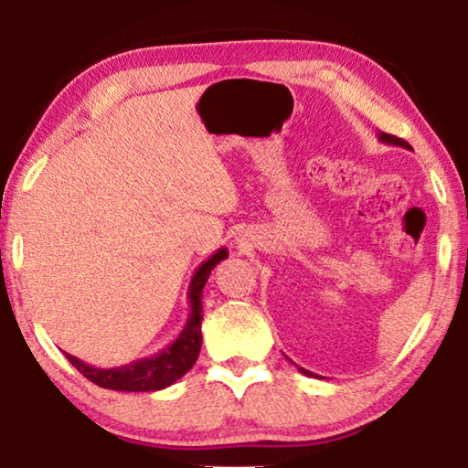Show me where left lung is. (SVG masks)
I'll list each match as a JSON object with an SVG mask.
<instances>
[{"instance_id": "obj_1", "label": "left lung", "mask_w": 468, "mask_h": 468, "mask_svg": "<svg viewBox=\"0 0 468 468\" xmlns=\"http://www.w3.org/2000/svg\"><path fill=\"white\" fill-rule=\"evenodd\" d=\"M379 140H381V143H386V144L402 146V149H411V146H409V143H405V140H402V138H396V136H392V133H383V132H379ZM298 370H300V373L309 375V377H315V375L311 373V370H306V368H300V367H298Z\"/></svg>"}]
</instances>
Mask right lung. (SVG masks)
Here are the masks:
<instances>
[{
	"label": "right lung",
	"instance_id": "1",
	"mask_svg": "<svg viewBox=\"0 0 468 468\" xmlns=\"http://www.w3.org/2000/svg\"><path fill=\"white\" fill-rule=\"evenodd\" d=\"M228 258V249H217L207 261L197 266L189 283V319L176 336L175 343L151 357L133 360L125 367L117 368H98L89 367L79 357L66 354L74 368H79L89 381L106 389H119V392H157L172 386L181 379L187 370L194 367L202 347V290L210 277V271Z\"/></svg>",
	"mask_w": 468,
	"mask_h": 468
}]
</instances>
